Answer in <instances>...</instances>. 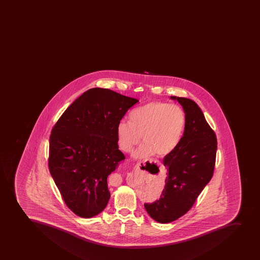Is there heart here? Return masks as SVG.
Listing matches in <instances>:
<instances>
[{"mask_svg":"<svg viewBox=\"0 0 260 260\" xmlns=\"http://www.w3.org/2000/svg\"><path fill=\"white\" fill-rule=\"evenodd\" d=\"M186 117L176 105L152 102L141 106L129 114V122L117 124V145L122 152H131L143 135L144 143L133 153L136 159L154 156L165 157L174 151L184 132Z\"/></svg>","mask_w":260,"mask_h":260,"instance_id":"obj_1","label":"heart"}]
</instances>
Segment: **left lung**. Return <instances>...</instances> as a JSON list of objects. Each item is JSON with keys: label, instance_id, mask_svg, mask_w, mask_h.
I'll return each mask as SVG.
<instances>
[{"label": "left lung", "instance_id": "1", "mask_svg": "<svg viewBox=\"0 0 260 260\" xmlns=\"http://www.w3.org/2000/svg\"><path fill=\"white\" fill-rule=\"evenodd\" d=\"M184 111L186 123L178 147L164 158L165 187L160 199L144 204L150 217L168 223L184 215L213 177L217 138L198 104L191 99L170 96Z\"/></svg>", "mask_w": 260, "mask_h": 260}]
</instances>
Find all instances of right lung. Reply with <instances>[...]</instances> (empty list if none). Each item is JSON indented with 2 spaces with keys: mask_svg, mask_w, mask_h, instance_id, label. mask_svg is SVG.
Returning a JSON list of instances; mask_svg holds the SVG:
<instances>
[{
  "mask_svg": "<svg viewBox=\"0 0 260 260\" xmlns=\"http://www.w3.org/2000/svg\"><path fill=\"white\" fill-rule=\"evenodd\" d=\"M139 101L109 89H89L61 115L52 130L48 166L68 208L92 218L108 205V177L125 159L117 124Z\"/></svg>",
  "mask_w": 260,
  "mask_h": 260,
  "instance_id": "right-lung-1",
  "label": "right lung"
}]
</instances>
